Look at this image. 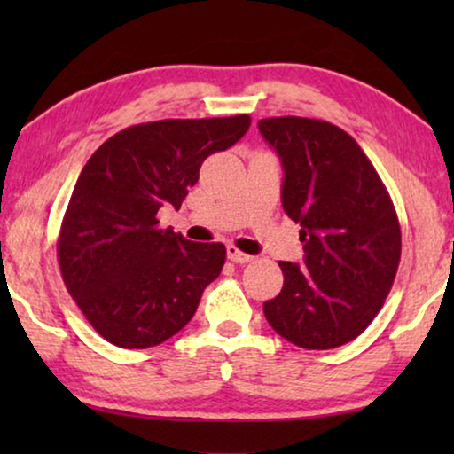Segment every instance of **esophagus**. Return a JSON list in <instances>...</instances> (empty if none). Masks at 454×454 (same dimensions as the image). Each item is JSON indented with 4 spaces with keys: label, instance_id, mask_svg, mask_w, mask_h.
Masks as SVG:
<instances>
[{
    "label": "esophagus",
    "instance_id": "obj_1",
    "mask_svg": "<svg viewBox=\"0 0 454 454\" xmlns=\"http://www.w3.org/2000/svg\"><path fill=\"white\" fill-rule=\"evenodd\" d=\"M227 258L235 264H247V262H252V260H254L250 254H244L238 246H233V244L227 246Z\"/></svg>",
    "mask_w": 454,
    "mask_h": 454
}]
</instances>
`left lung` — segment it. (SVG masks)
I'll list each match as a JSON object with an SVG mask.
<instances>
[{
	"instance_id": "obj_1",
	"label": "left lung",
	"mask_w": 454,
	"mask_h": 454,
	"mask_svg": "<svg viewBox=\"0 0 454 454\" xmlns=\"http://www.w3.org/2000/svg\"><path fill=\"white\" fill-rule=\"evenodd\" d=\"M283 165V208L300 225L303 264L278 262L269 325L301 349H334L380 312L401 260V227L374 165L345 129L309 117L260 120Z\"/></svg>"
}]
</instances>
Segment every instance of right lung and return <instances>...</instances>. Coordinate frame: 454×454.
I'll list each match as a JSON object with an SVG mask.
<instances>
[{"instance_id": "add662e5", "label": "right lung", "mask_w": 454, "mask_h": 454, "mask_svg": "<svg viewBox=\"0 0 454 454\" xmlns=\"http://www.w3.org/2000/svg\"><path fill=\"white\" fill-rule=\"evenodd\" d=\"M250 123V115L138 123L92 153L61 221L58 260L105 340L146 349L192 320L227 250L160 229L157 213L182 207L204 159L233 146Z\"/></svg>"}]
</instances>
